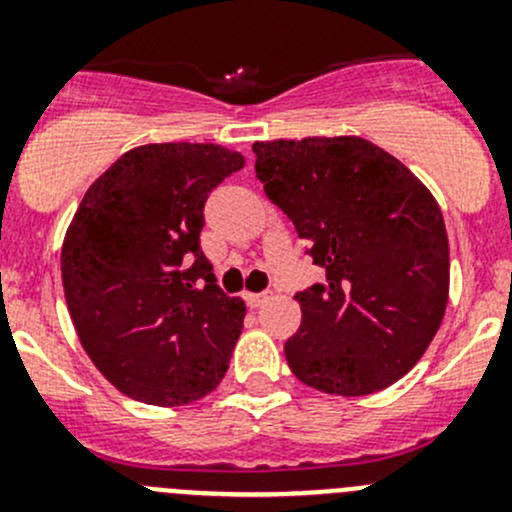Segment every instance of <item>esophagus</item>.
Instances as JSON below:
<instances>
[{
  "label": "esophagus",
  "instance_id": "obj_1",
  "mask_svg": "<svg viewBox=\"0 0 512 512\" xmlns=\"http://www.w3.org/2000/svg\"><path fill=\"white\" fill-rule=\"evenodd\" d=\"M267 299H270V292H257V294H255V292H247V294H245V302L250 304L252 309L260 307V304H265Z\"/></svg>",
  "mask_w": 512,
  "mask_h": 512
}]
</instances>
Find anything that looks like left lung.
I'll return each mask as SVG.
<instances>
[{
	"mask_svg": "<svg viewBox=\"0 0 512 512\" xmlns=\"http://www.w3.org/2000/svg\"><path fill=\"white\" fill-rule=\"evenodd\" d=\"M265 195L292 220L327 282L297 292L292 374L337 396L386 389L414 369L448 302V235L426 185L356 136L252 146Z\"/></svg>",
	"mask_w": 512,
	"mask_h": 512,
	"instance_id": "obj_1",
	"label": "left lung"
}]
</instances>
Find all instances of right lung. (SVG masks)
Listing matches in <instances>:
<instances>
[{
  "mask_svg": "<svg viewBox=\"0 0 512 512\" xmlns=\"http://www.w3.org/2000/svg\"><path fill=\"white\" fill-rule=\"evenodd\" d=\"M245 158L215 143L123 153L86 190L61 282L86 354L136 401L183 406L223 381L245 302L227 297L200 247L205 200Z\"/></svg>",
  "mask_w": 512,
  "mask_h": 512,
  "instance_id": "right-lung-1",
  "label": "right lung"
}]
</instances>
